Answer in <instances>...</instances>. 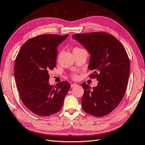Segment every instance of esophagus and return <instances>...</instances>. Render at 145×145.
<instances>
[{"label":"esophagus","mask_w":145,"mask_h":145,"mask_svg":"<svg viewBox=\"0 0 145 145\" xmlns=\"http://www.w3.org/2000/svg\"><path fill=\"white\" fill-rule=\"evenodd\" d=\"M77 85V84H76V83H72V84H71V88H73V87H75V86H76Z\"/></svg>","instance_id":"1"}]
</instances>
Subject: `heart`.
<instances>
[{
	"label": "heart",
	"mask_w": 145,
	"mask_h": 145,
	"mask_svg": "<svg viewBox=\"0 0 145 145\" xmlns=\"http://www.w3.org/2000/svg\"><path fill=\"white\" fill-rule=\"evenodd\" d=\"M81 49H82V48H80L76 47V48H74L73 51H76V50H81ZM72 78H73L74 80H76V79H77V78H78V76L76 74H72Z\"/></svg>",
	"instance_id": "b5f03b06"
}]
</instances>
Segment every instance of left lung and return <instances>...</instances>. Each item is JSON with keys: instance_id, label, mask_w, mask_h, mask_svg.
<instances>
[{"instance_id": "8db88e82", "label": "left lung", "mask_w": 145, "mask_h": 145, "mask_svg": "<svg viewBox=\"0 0 145 145\" xmlns=\"http://www.w3.org/2000/svg\"><path fill=\"white\" fill-rule=\"evenodd\" d=\"M72 38L90 53L88 68L93 72L89 77L98 80L93 89L85 82L82 84V108L94 116H106L117 107L125 95L130 71L128 54L122 43L107 33L74 34Z\"/></svg>"}]
</instances>
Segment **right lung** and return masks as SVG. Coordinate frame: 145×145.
I'll return each instance as SVG.
<instances>
[{"label": "right lung", "instance_id": "right-lung-1", "mask_svg": "<svg viewBox=\"0 0 145 145\" xmlns=\"http://www.w3.org/2000/svg\"><path fill=\"white\" fill-rule=\"evenodd\" d=\"M68 34H42L33 37L21 47L14 64V77L21 100L39 116L59 112L71 85L65 81L54 87L49 84L50 70L56 65L57 46Z\"/></svg>", "mask_w": 145, "mask_h": 145}]
</instances>
